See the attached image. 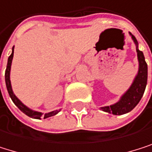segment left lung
Instances as JSON below:
<instances>
[{
  "mask_svg": "<svg viewBox=\"0 0 152 152\" xmlns=\"http://www.w3.org/2000/svg\"><path fill=\"white\" fill-rule=\"evenodd\" d=\"M130 34L132 35V40L136 45V50L139 61V72L130 89L121 96V100L118 102L110 106H105L101 108L103 111L109 112L110 114L114 115H122L132 110L140 102L147 85L148 66L145 61V58H144L143 52L140 51L138 48V42L136 38L131 32Z\"/></svg>",
  "mask_w": 152,
  "mask_h": 152,
  "instance_id": "obj_1",
  "label": "left lung"
}]
</instances>
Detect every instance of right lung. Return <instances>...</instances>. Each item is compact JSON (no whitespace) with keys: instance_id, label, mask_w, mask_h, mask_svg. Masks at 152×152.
<instances>
[{"instance_id":"right-lung-1","label":"right lung","mask_w":152,"mask_h":152,"mask_svg":"<svg viewBox=\"0 0 152 152\" xmlns=\"http://www.w3.org/2000/svg\"><path fill=\"white\" fill-rule=\"evenodd\" d=\"M13 50H14V47H12V54H11V55L9 56V58H8V63H7L6 71H5V82H6L7 91H8L9 95H10L11 99L12 100V102H14V104H15L22 112H23L24 114H26L27 116H29V117H31V118H33V119L41 120V118H42V112H39V111L32 110L29 109L28 107H26V106H25L23 103H22V102L19 100V99L14 95V93H13V91H12V84H11V80H10V72H11V66H12V58H13ZM60 110H54V111H51V112H49V113H45V114H44V119L56 115Z\"/></svg>"}]
</instances>
